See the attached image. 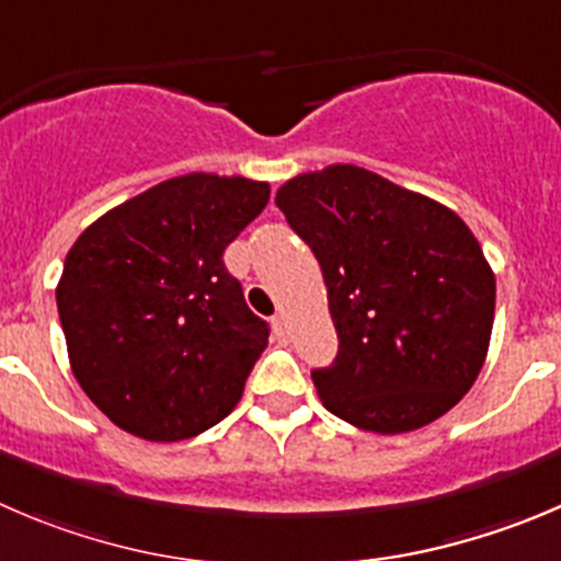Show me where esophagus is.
<instances>
[{
    "mask_svg": "<svg viewBox=\"0 0 561 561\" xmlns=\"http://www.w3.org/2000/svg\"><path fill=\"white\" fill-rule=\"evenodd\" d=\"M271 325H274V336L279 342H287V320L282 318V314H274V318H271Z\"/></svg>",
    "mask_w": 561,
    "mask_h": 561,
    "instance_id": "obj_1",
    "label": "esophagus"
}]
</instances>
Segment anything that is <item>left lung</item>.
<instances>
[{
  "label": "left lung",
  "instance_id": "left-lung-1",
  "mask_svg": "<svg viewBox=\"0 0 561 561\" xmlns=\"http://www.w3.org/2000/svg\"><path fill=\"white\" fill-rule=\"evenodd\" d=\"M318 257L340 351L312 369L323 405L362 431H419L458 405L491 345L496 276L455 210L353 164L276 192Z\"/></svg>",
  "mask_w": 561,
  "mask_h": 561
}]
</instances>
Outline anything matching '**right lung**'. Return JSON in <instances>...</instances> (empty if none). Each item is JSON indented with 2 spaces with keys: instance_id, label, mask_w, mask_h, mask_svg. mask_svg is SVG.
Listing matches in <instances>:
<instances>
[{
  "instance_id": "add662e5",
  "label": "right lung",
  "mask_w": 561,
  "mask_h": 561,
  "mask_svg": "<svg viewBox=\"0 0 561 561\" xmlns=\"http://www.w3.org/2000/svg\"><path fill=\"white\" fill-rule=\"evenodd\" d=\"M268 197V183L192 172L112 208L70 247L57 285L70 369L130 436L183 442L241 400L268 323L225 249Z\"/></svg>"
}]
</instances>
